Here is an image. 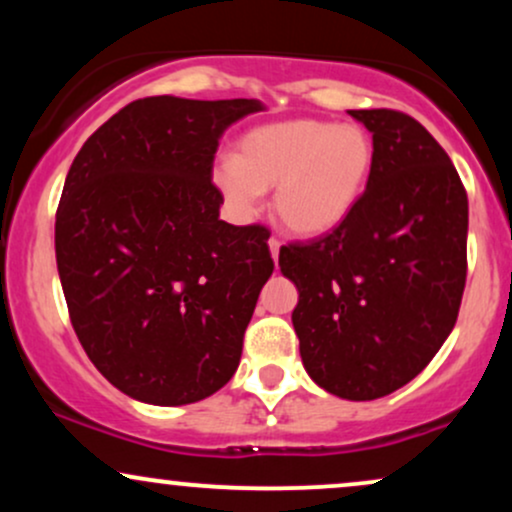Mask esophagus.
Masks as SVG:
<instances>
[{
  "mask_svg": "<svg viewBox=\"0 0 512 512\" xmlns=\"http://www.w3.org/2000/svg\"><path fill=\"white\" fill-rule=\"evenodd\" d=\"M279 248H281V240H276V238H269V250H272V257H274V262L279 260Z\"/></svg>",
  "mask_w": 512,
  "mask_h": 512,
  "instance_id": "obj_1",
  "label": "esophagus"
}]
</instances>
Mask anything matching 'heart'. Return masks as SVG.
Listing matches in <instances>:
<instances>
[{"mask_svg":"<svg viewBox=\"0 0 512 512\" xmlns=\"http://www.w3.org/2000/svg\"><path fill=\"white\" fill-rule=\"evenodd\" d=\"M373 168L368 129L303 117L245 134L236 156L214 166V182L240 219H252L274 187L276 221L293 236L317 238L354 214Z\"/></svg>","mask_w":512,"mask_h":512,"instance_id":"1","label":"heart"}]
</instances>
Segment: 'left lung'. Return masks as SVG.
<instances>
[{
    "label": "left lung",
    "instance_id": "obj_1",
    "mask_svg": "<svg viewBox=\"0 0 512 512\" xmlns=\"http://www.w3.org/2000/svg\"><path fill=\"white\" fill-rule=\"evenodd\" d=\"M375 144L354 214L279 250L296 284L303 366L332 395L368 402L414 380L460 313L467 281V192L428 129L399 110H349Z\"/></svg>",
    "mask_w": 512,
    "mask_h": 512
}]
</instances>
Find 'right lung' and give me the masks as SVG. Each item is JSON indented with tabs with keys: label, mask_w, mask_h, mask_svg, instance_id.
<instances>
[{
	"label": "right lung",
	"mask_w": 512,
	"mask_h": 512,
	"mask_svg": "<svg viewBox=\"0 0 512 512\" xmlns=\"http://www.w3.org/2000/svg\"><path fill=\"white\" fill-rule=\"evenodd\" d=\"M260 101L151 96L98 127L69 168L55 252L81 346L125 395L158 407L214 395L236 373L269 228L219 219L223 129Z\"/></svg>",
	"instance_id": "1"
}]
</instances>
